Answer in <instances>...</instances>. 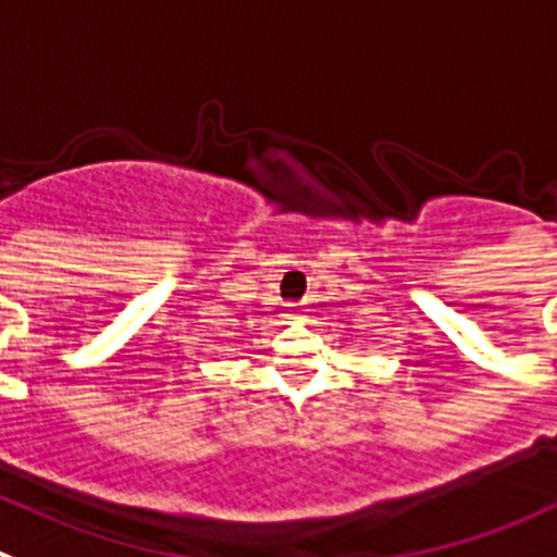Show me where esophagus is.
Segmentation results:
<instances>
[{
    "label": "esophagus",
    "mask_w": 557,
    "mask_h": 557,
    "mask_svg": "<svg viewBox=\"0 0 557 557\" xmlns=\"http://www.w3.org/2000/svg\"><path fill=\"white\" fill-rule=\"evenodd\" d=\"M292 319H294V325H306L308 322V317H302V313H292Z\"/></svg>",
    "instance_id": "obj_1"
}]
</instances>
